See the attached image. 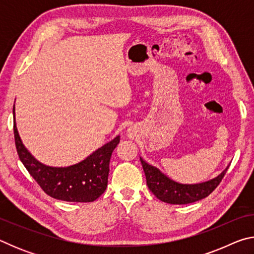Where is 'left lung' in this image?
<instances>
[{
	"instance_id": "8db88e82",
	"label": "left lung",
	"mask_w": 254,
	"mask_h": 254,
	"mask_svg": "<svg viewBox=\"0 0 254 254\" xmlns=\"http://www.w3.org/2000/svg\"><path fill=\"white\" fill-rule=\"evenodd\" d=\"M140 160L142 163L145 179H147V185L150 190L158 199L175 205L190 204L207 197L220 185L229 169V166H227L225 170H223L217 177L207 180V182L199 184H179L167 177L156 167L149 165L142 158H140Z\"/></svg>"
}]
</instances>
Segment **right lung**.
Here are the masks:
<instances>
[{
  "label": "right lung",
  "mask_w": 254,
  "mask_h": 254,
  "mask_svg": "<svg viewBox=\"0 0 254 254\" xmlns=\"http://www.w3.org/2000/svg\"><path fill=\"white\" fill-rule=\"evenodd\" d=\"M14 118V140L21 162L47 195L53 198L89 203L97 199L107 187L110 159L120 142V135L84 159L68 167H50L41 163L24 147L19 135Z\"/></svg>",
  "instance_id": "obj_1"
}]
</instances>
